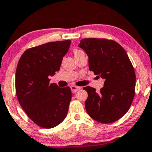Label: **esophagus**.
<instances>
[{
    "label": "esophagus",
    "instance_id": "esophagus-1",
    "mask_svg": "<svg viewBox=\"0 0 152 152\" xmlns=\"http://www.w3.org/2000/svg\"><path fill=\"white\" fill-rule=\"evenodd\" d=\"M71 89L72 93H75V92H77L79 90L81 89V88L79 86H71Z\"/></svg>",
    "mask_w": 152,
    "mask_h": 152
}]
</instances>
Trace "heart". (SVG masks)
Here are the masks:
<instances>
[{"label":"heart","mask_w":152,"mask_h":152,"mask_svg":"<svg viewBox=\"0 0 152 152\" xmlns=\"http://www.w3.org/2000/svg\"><path fill=\"white\" fill-rule=\"evenodd\" d=\"M73 53H74L75 57H77V56H80V55L85 54V53L83 52V50H80V49H74V50H73Z\"/></svg>","instance_id":"obj_1"}]
</instances>
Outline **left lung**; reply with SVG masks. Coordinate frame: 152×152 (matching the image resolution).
Instances as JSON below:
<instances>
[{
    "instance_id": "8db88e82",
    "label": "left lung",
    "mask_w": 152,
    "mask_h": 152,
    "mask_svg": "<svg viewBox=\"0 0 152 152\" xmlns=\"http://www.w3.org/2000/svg\"><path fill=\"white\" fill-rule=\"evenodd\" d=\"M79 47L88 56L90 71L105 80L99 92L92 87L83 88L88 92V114L102 124L119 120L135 94L136 75L126 51L116 42L105 38L82 39Z\"/></svg>"
}]
</instances>
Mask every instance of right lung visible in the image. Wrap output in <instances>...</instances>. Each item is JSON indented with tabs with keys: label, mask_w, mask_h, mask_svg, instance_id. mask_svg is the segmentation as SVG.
Masks as SVG:
<instances>
[{
	"label": "right lung",
	"mask_w": 152,
	"mask_h": 152,
	"mask_svg": "<svg viewBox=\"0 0 152 152\" xmlns=\"http://www.w3.org/2000/svg\"><path fill=\"white\" fill-rule=\"evenodd\" d=\"M70 45L71 40L67 39L30 48L18 63L15 81L18 100L28 118L42 128L57 126L67 115L71 90L50 83L49 77L60 70Z\"/></svg>",
	"instance_id": "1"
}]
</instances>
